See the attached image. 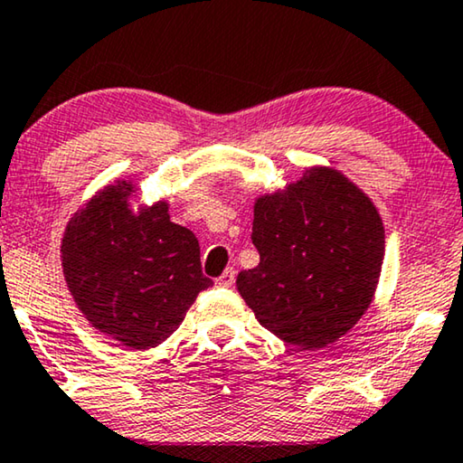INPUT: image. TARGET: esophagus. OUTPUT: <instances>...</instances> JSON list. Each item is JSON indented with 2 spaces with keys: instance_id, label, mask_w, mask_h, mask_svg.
<instances>
[{
  "instance_id": "esophagus-1",
  "label": "esophagus",
  "mask_w": 463,
  "mask_h": 463,
  "mask_svg": "<svg viewBox=\"0 0 463 463\" xmlns=\"http://www.w3.org/2000/svg\"><path fill=\"white\" fill-rule=\"evenodd\" d=\"M216 285H218V288H232V285H234V270L226 269L222 275L216 279Z\"/></svg>"
}]
</instances>
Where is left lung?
I'll use <instances>...</instances> for the list:
<instances>
[{
  "instance_id": "1",
  "label": "left lung",
  "mask_w": 463,
  "mask_h": 463,
  "mask_svg": "<svg viewBox=\"0 0 463 463\" xmlns=\"http://www.w3.org/2000/svg\"><path fill=\"white\" fill-rule=\"evenodd\" d=\"M256 269L237 289L283 342L323 348L367 312L380 281L383 224L375 205L334 167H310L285 191L258 197Z\"/></svg>"
}]
</instances>
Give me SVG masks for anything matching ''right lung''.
<instances>
[{"label": "right lung", "instance_id": "obj_1", "mask_svg": "<svg viewBox=\"0 0 463 463\" xmlns=\"http://www.w3.org/2000/svg\"><path fill=\"white\" fill-rule=\"evenodd\" d=\"M136 186L117 180L71 218L62 237V272L92 327L132 350L165 342L199 291L212 285L201 272L193 231L169 220L167 203L132 210Z\"/></svg>", "mask_w": 463, "mask_h": 463}]
</instances>
